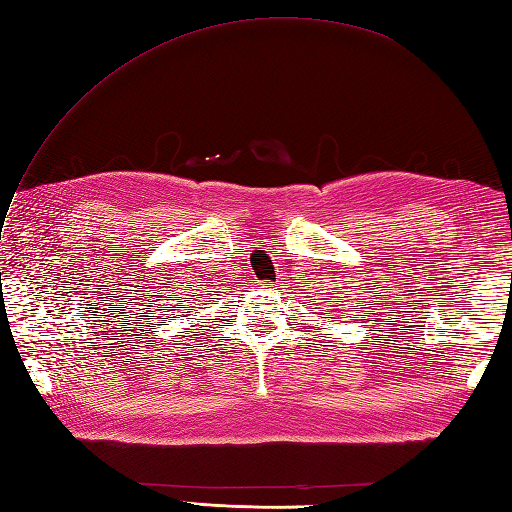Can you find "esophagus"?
<instances>
[{"label": "esophagus", "mask_w": 512, "mask_h": 512, "mask_svg": "<svg viewBox=\"0 0 512 512\" xmlns=\"http://www.w3.org/2000/svg\"><path fill=\"white\" fill-rule=\"evenodd\" d=\"M264 286H266V288H270V286H273V284H264Z\"/></svg>", "instance_id": "34e87169"}]
</instances>
